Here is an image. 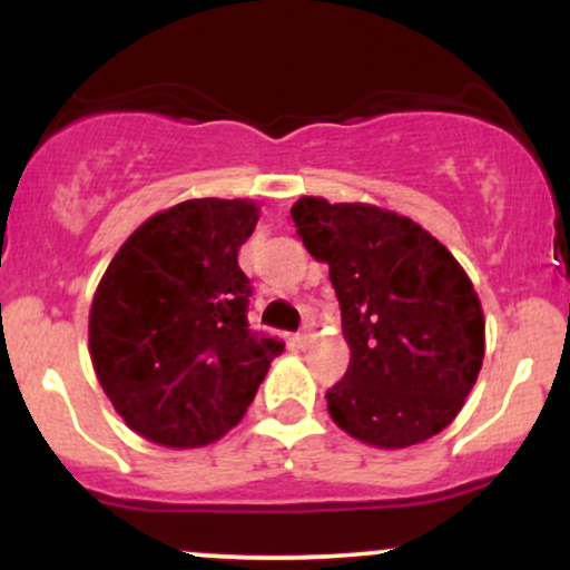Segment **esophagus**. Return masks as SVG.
I'll list each match as a JSON object with an SVG mask.
<instances>
[{"mask_svg": "<svg viewBox=\"0 0 570 570\" xmlns=\"http://www.w3.org/2000/svg\"><path fill=\"white\" fill-rule=\"evenodd\" d=\"M313 337H316V330H313V326H305V330L297 335V343L305 348V345L313 343Z\"/></svg>", "mask_w": 570, "mask_h": 570, "instance_id": "1", "label": "esophagus"}]
</instances>
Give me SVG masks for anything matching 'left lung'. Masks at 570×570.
<instances>
[{"mask_svg":"<svg viewBox=\"0 0 570 570\" xmlns=\"http://www.w3.org/2000/svg\"><path fill=\"white\" fill-rule=\"evenodd\" d=\"M292 219L330 265L351 364L326 391L353 440L402 450L461 412L485 358V316L461 263L417 222L372 203L303 195Z\"/></svg>","mask_w":570,"mask_h":570,"instance_id":"1","label":"left lung"}]
</instances>
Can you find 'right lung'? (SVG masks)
<instances>
[{"instance_id": "add662e5", "label": "right lung", "mask_w": 570, "mask_h": 570, "mask_svg": "<svg viewBox=\"0 0 570 570\" xmlns=\"http://www.w3.org/2000/svg\"><path fill=\"white\" fill-rule=\"evenodd\" d=\"M259 219L248 198H193L141 222L98 281L90 362L117 415L171 450L225 436L284 343L248 330L238 248Z\"/></svg>"}]
</instances>
